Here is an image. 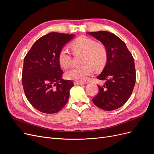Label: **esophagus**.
I'll return each mask as SVG.
<instances>
[{"label": "esophagus", "mask_w": 154, "mask_h": 154, "mask_svg": "<svg viewBox=\"0 0 154 154\" xmlns=\"http://www.w3.org/2000/svg\"><path fill=\"white\" fill-rule=\"evenodd\" d=\"M74 85H85V82H82L75 81V82H74Z\"/></svg>", "instance_id": "esophagus-1"}]
</instances>
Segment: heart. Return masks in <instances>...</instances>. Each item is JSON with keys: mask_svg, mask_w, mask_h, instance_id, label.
Returning <instances> with one entry per match:
<instances>
[{"mask_svg": "<svg viewBox=\"0 0 154 154\" xmlns=\"http://www.w3.org/2000/svg\"><path fill=\"white\" fill-rule=\"evenodd\" d=\"M74 53H83L82 63L83 66L74 67L66 72V78L69 80L84 82L93 72V67L96 70L103 68L105 65L108 53L105 46L96 42L92 38L82 36L74 41L71 44ZM58 61L63 68H68L72 62V56L66 46H64L58 53Z\"/></svg>", "mask_w": 154, "mask_h": 154, "instance_id": "b5f03b06", "label": "heart"}]
</instances>
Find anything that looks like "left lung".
<instances>
[{
  "mask_svg": "<svg viewBox=\"0 0 154 154\" xmlns=\"http://www.w3.org/2000/svg\"><path fill=\"white\" fill-rule=\"evenodd\" d=\"M88 34L100 40L108 53L106 66L97 76L105 83L97 85L99 92L92 101L101 109L116 110L123 106L132 93L136 83L134 58L124 42L112 32L101 31Z\"/></svg>",
  "mask_w": 154,
  "mask_h": 154,
  "instance_id": "obj_1",
  "label": "left lung"
}]
</instances>
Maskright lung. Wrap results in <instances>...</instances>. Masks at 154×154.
<instances>
[{"mask_svg": "<svg viewBox=\"0 0 154 154\" xmlns=\"http://www.w3.org/2000/svg\"><path fill=\"white\" fill-rule=\"evenodd\" d=\"M74 35L52 32L37 40L24 60L22 85L27 100L41 112L57 113L66 105L71 80L62 78L58 53Z\"/></svg>", "mask_w": 154, "mask_h": 154, "instance_id": "1", "label": "right lung"}]
</instances>
